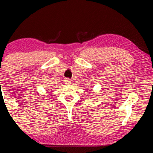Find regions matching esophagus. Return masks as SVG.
<instances>
[{
	"instance_id": "obj_1",
	"label": "esophagus",
	"mask_w": 153,
	"mask_h": 153,
	"mask_svg": "<svg viewBox=\"0 0 153 153\" xmlns=\"http://www.w3.org/2000/svg\"><path fill=\"white\" fill-rule=\"evenodd\" d=\"M64 82H65V84H71V80L69 79H66V80H64Z\"/></svg>"
}]
</instances>
